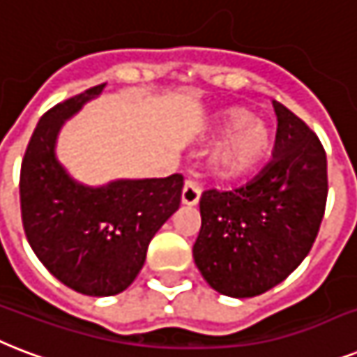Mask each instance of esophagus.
Listing matches in <instances>:
<instances>
[{
  "mask_svg": "<svg viewBox=\"0 0 357 357\" xmlns=\"http://www.w3.org/2000/svg\"><path fill=\"white\" fill-rule=\"evenodd\" d=\"M201 199V188L195 181H186L184 188H182V203L188 204V206H193V204L199 203Z\"/></svg>",
  "mask_w": 357,
  "mask_h": 357,
  "instance_id": "1",
  "label": "esophagus"
}]
</instances>
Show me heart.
Listing matches in <instances>:
<instances>
[{"mask_svg":"<svg viewBox=\"0 0 357 357\" xmlns=\"http://www.w3.org/2000/svg\"><path fill=\"white\" fill-rule=\"evenodd\" d=\"M214 134L223 137L212 154V171L220 178H238L266 160L272 151L273 132L264 121H257L248 107L223 109L216 119Z\"/></svg>","mask_w":357,"mask_h":357,"instance_id":"b5f03b06","label":"heart"}]
</instances>
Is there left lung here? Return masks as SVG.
Masks as SVG:
<instances>
[{
	"label": "left lung",
	"instance_id": "8db88e82",
	"mask_svg": "<svg viewBox=\"0 0 357 357\" xmlns=\"http://www.w3.org/2000/svg\"><path fill=\"white\" fill-rule=\"evenodd\" d=\"M273 160L245 186L201 195L193 259L220 294L259 296L291 275L319 234L328 199V162L313 130L273 102Z\"/></svg>",
	"mask_w": 357,
	"mask_h": 357
}]
</instances>
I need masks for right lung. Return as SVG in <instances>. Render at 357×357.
I'll return each mask as SVG.
<instances>
[{
	"label": "right lung",
	"instance_id": "1",
	"mask_svg": "<svg viewBox=\"0 0 357 357\" xmlns=\"http://www.w3.org/2000/svg\"><path fill=\"white\" fill-rule=\"evenodd\" d=\"M104 84L44 113L20 169L22 223L27 242L52 275L87 296L128 289L143 268L149 242L181 206L184 176L78 184L55 158L65 119L98 96Z\"/></svg>",
	"mask_w": 357,
	"mask_h": 357
}]
</instances>
